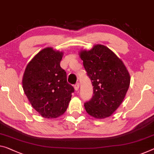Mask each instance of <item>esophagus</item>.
<instances>
[{"instance_id":"obj_1","label":"esophagus","mask_w":154,"mask_h":154,"mask_svg":"<svg viewBox=\"0 0 154 154\" xmlns=\"http://www.w3.org/2000/svg\"><path fill=\"white\" fill-rule=\"evenodd\" d=\"M79 83H76V84H75L74 85V89L75 91H78L79 90Z\"/></svg>"}]
</instances>
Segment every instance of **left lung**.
Returning a JSON list of instances; mask_svg holds the SVG:
<instances>
[{"instance_id":"8db88e82","label":"left lung","mask_w":154,"mask_h":154,"mask_svg":"<svg viewBox=\"0 0 154 154\" xmlns=\"http://www.w3.org/2000/svg\"><path fill=\"white\" fill-rule=\"evenodd\" d=\"M79 55L94 87L93 97L84 105L85 110L98 119L109 117L126 96L131 80L128 70L121 59L103 45L81 50Z\"/></svg>"}]
</instances>
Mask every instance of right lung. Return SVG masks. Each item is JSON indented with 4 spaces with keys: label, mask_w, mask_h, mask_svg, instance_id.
I'll return each mask as SVG.
<instances>
[{
    "label": "right lung",
    "mask_w": 154,
    "mask_h": 154,
    "mask_svg": "<svg viewBox=\"0 0 154 154\" xmlns=\"http://www.w3.org/2000/svg\"><path fill=\"white\" fill-rule=\"evenodd\" d=\"M63 52L52 47L40 51L23 76V88L33 108L45 118H56L67 110L74 89L60 63Z\"/></svg>",
    "instance_id": "1"
}]
</instances>
